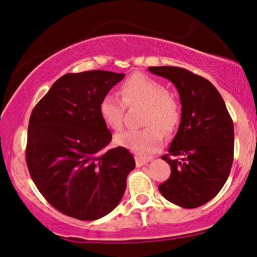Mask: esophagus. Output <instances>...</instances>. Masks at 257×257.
Instances as JSON below:
<instances>
[{
    "label": "esophagus",
    "mask_w": 257,
    "mask_h": 257,
    "mask_svg": "<svg viewBox=\"0 0 257 257\" xmlns=\"http://www.w3.org/2000/svg\"><path fill=\"white\" fill-rule=\"evenodd\" d=\"M150 159H146V158H142V157H136V164L138 167H142L144 165H146L149 163Z\"/></svg>",
    "instance_id": "34e87169"
}]
</instances>
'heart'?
Instances as JSON below:
<instances>
[{
    "label": "heart",
    "mask_w": 257,
    "mask_h": 257,
    "mask_svg": "<svg viewBox=\"0 0 257 257\" xmlns=\"http://www.w3.org/2000/svg\"><path fill=\"white\" fill-rule=\"evenodd\" d=\"M120 99L114 94H105L98 105V113L101 121L108 128H121L124 121L125 105L145 104L143 114V130H130L115 137V143L138 156H150L161 149L164 136L171 135L180 120V106L168 93L167 87L159 80L136 73L121 84Z\"/></svg>",
    "instance_id": "1"
}]
</instances>
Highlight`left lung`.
Segmentation results:
<instances>
[{"label":"left lung","instance_id":"left-lung-1","mask_svg":"<svg viewBox=\"0 0 257 257\" xmlns=\"http://www.w3.org/2000/svg\"><path fill=\"white\" fill-rule=\"evenodd\" d=\"M171 80L181 103V118L168 153L161 157L171 175L159 186L174 205L196 208L212 200L229 177L234 156V125L219 91L209 80L175 66H151Z\"/></svg>","mask_w":257,"mask_h":257}]
</instances>
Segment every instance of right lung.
<instances>
[{
  "label": "right lung",
  "instance_id": "obj_1",
  "mask_svg": "<svg viewBox=\"0 0 257 257\" xmlns=\"http://www.w3.org/2000/svg\"><path fill=\"white\" fill-rule=\"evenodd\" d=\"M125 73L92 70L66 73L31 112L27 165L38 191L65 215L93 221L112 212L124 195L136 161L112 139L98 105Z\"/></svg>",
  "mask_w": 257,
  "mask_h": 257
}]
</instances>
